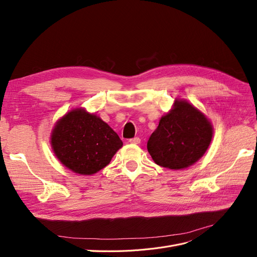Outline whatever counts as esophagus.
<instances>
[{"label":"esophagus","instance_id":"obj_1","mask_svg":"<svg viewBox=\"0 0 257 257\" xmlns=\"http://www.w3.org/2000/svg\"><path fill=\"white\" fill-rule=\"evenodd\" d=\"M130 143H131V144H134V145H138V144H141V138H139V137H134V138H131V139H130Z\"/></svg>","mask_w":257,"mask_h":257}]
</instances>
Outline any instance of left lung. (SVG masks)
Listing matches in <instances>:
<instances>
[{"label": "left lung", "mask_w": 257, "mask_h": 257, "mask_svg": "<svg viewBox=\"0 0 257 257\" xmlns=\"http://www.w3.org/2000/svg\"><path fill=\"white\" fill-rule=\"evenodd\" d=\"M212 139V126L206 116L185 100H176L169 113L147 144L158 165L169 169L186 168L197 162Z\"/></svg>", "instance_id": "1"}]
</instances>
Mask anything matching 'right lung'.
<instances>
[{"instance_id":"1","label":"right lung","mask_w":257,"mask_h":257,"mask_svg":"<svg viewBox=\"0 0 257 257\" xmlns=\"http://www.w3.org/2000/svg\"><path fill=\"white\" fill-rule=\"evenodd\" d=\"M122 145L118 134L107 123L83 109L66 113L51 135L57 158L80 175H93L106 167Z\"/></svg>"}]
</instances>
